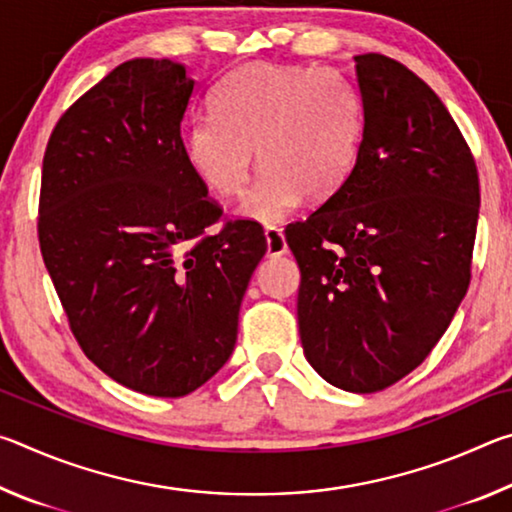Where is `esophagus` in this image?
<instances>
[{"label": "esophagus", "instance_id": "obj_1", "mask_svg": "<svg viewBox=\"0 0 512 512\" xmlns=\"http://www.w3.org/2000/svg\"><path fill=\"white\" fill-rule=\"evenodd\" d=\"M264 237H266V253L268 257H280L289 250L287 239H284L282 230L277 225H266L264 228Z\"/></svg>", "mask_w": 512, "mask_h": 512}]
</instances>
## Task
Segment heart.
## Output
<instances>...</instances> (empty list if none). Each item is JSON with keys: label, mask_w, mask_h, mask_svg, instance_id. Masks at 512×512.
I'll return each mask as SVG.
<instances>
[{"label": "heart", "mask_w": 512, "mask_h": 512, "mask_svg": "<svg viewBox=\"0 0 512 512\" xmlns=\"http://www.w3.org/2000/svg\"><path fill=\"white\" fill-rule=\"evenodd\" d=\"M361 99L334 69L248 63L216 85L212 112L189 119L187 167L216 196H241L253 149L262 167L241 214L277 223L302 198H332L350 178L361 142Z\"/></svg>", "instance_id": "b5f03b06"}]
</instances>
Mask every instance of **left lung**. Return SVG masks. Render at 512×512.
<instances>
[{"instance_id":"1","label":"left lung","mask_w":512,"mask_h":512,"mask_svg":"<svg viewBox=\"0 0 512 512\" xmlns=\"http://www.w3.org/2000/svg\"><path fill=\"white\" fill-rule=\"evenodd\" d=\"M363 135L350 178L284 235L298 325L320 377L377 393L436 348L465 298L479 173L445 103L409 67L354 56Z\"/></svg>"}]
</instances>
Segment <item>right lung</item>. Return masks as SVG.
I'll return each mask as SVG.
<instances>
[{"mask_svg": "<svg viewBox=\"0 0 512 512\" xmlns=\"http://www.w3.org/2000/svg\"><path fill=\"white\" fill-rule=\"evenodd\" d=\"M194 81L135 58L65 110L42 160L40 253L94 366L153 397H183L230 359L266 253L262 225L225 221L187 167Z\"/></svg>", "mask_w": 512, "mask_h": 512, "instance_id": "add662e5", "label": "right lung"}]
</instances>
